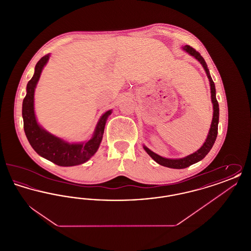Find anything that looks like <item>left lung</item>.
I'll return each instance as SVG.
<instances>
[{
	"instance_id": "left-lung-1",
	"label": "left lung",
	"mask_w": 251,
	"mask_h": 251,
	"mask_svg": "<svg viewBox=\"0 0 251 251\" xmlns=\"http://www.w3.org/2000/svg\"><path fill=\"white\" fill-rule=\"evenodd\" d=\"M182 49L188 52L190 55L194 56L196 59L198 60L201 65H202L204 71L206 72L207 77L210 82V86H211V98H212V102H213V108H214V114H213V120L211 124V128L208 133V136L205 140V142L201 146L200 150H198L196 152L192 153L190 155L179 158V159H168V158H164L162 156L156 154L155 152L151 151L149 148L144 146V150L147 151V153L151 156L156 163H158L161 166L164 167H170V168H176V169H180V168H185V167H190L193 164H196L202 160L205 156L209 153L211 149L213 148L215 144L216 136H217V130H218V121H219V106L218 102L215 97V83L210 75L209 69L207 67V64L205 60L203 59L202 56L199 51H197L195 49L192 48L189 45H185Z\"/></svg>"
}]
</instances>
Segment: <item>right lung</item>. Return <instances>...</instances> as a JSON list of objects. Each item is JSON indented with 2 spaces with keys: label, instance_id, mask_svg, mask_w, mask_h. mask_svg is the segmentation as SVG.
<instances>
[{
  "label": "right lung",
  "instance_id": "obj_1",
  "mask_svg": "<svg viewBox=\"0 0 251 251\" xmlns=\"http://www.w3.org/2000/svg\"><path fill=\"white\" fill-rule=\"evenodd\" d=\"M50 54L36 63L35 73L28 82L23 102L24 128L26 137L38 155L60 167H73L84 164L95 154L101 142L107 118L112 110L105 112L99 120L92 137L84 143H69L43 129L36 120L34 97L41 72L47 64Z\"/></svg>",
  "mask_w": 251,
  "mask_h": 251
}]
</instances>
